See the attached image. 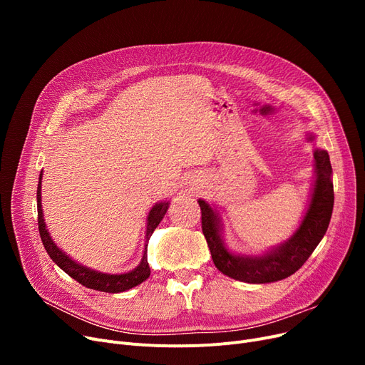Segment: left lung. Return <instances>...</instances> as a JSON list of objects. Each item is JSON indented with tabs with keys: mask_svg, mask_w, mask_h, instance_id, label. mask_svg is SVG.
<instances>
[{
	"mask_svg": "<svg viewBox=\"0 0 365 365\" xmlns=\"http://www.w3.org/2000/svg\"><path fill=\"white\" fill-rule=\"evenodd\" d=\"M314 140V136L308 138ZM315 185L312 198L300 226L294 235L284 244L272 248L263 256H238L227 250L222 241V225L219 213L202 200L201 207L202 234L217 269L238 281L266 284L284 279L299 271L327 232L334 205L331 182V164L327 150L315 149Z\"/></svg>",
	"mask_w": 365,
	"mask_h": 365,
	"instance_id": "8db88e82",
	"label": "left lung"
}]
</instances>
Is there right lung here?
Segmentation results:
<instances>
[{"label":"right lung","instance_id":"1","mask_svg":"<svg viewBox=\"0 0 365 365\" xmlns=\"http://www.w3.org/2000/svg\"><path fill=\"white\" fill-rule=\"evenodd\" d=\"M41 179H43V171L40 175V180H38V189H36V208H38V229H40V237L43 241V245L47 250L48 256L51 257V260L61 267L62 271H65L71 278H73L75 281H78L80 284H83L87 289H93L98 292H105V293H121V292H127L133 287L139 285L140 282H143L146 278H149L150 275V269L148 264V241L150 238V235L155 231V227L160 225V222L163 220L164 215L167 213L168 210V201L167 202H160L152 207V210L149 212L148 216V226H146V244H145V252H143V257L142 262L139 263L138 267H134L133 271L127 272V274H102L98 271L88 269L86 266H81L80 263L73 262L69 256H66L59 247H57L48 231L46 227V222H44V216H43V208H41Z\"/></svg>","mask_w":365,"mask_h":365}]
</instances>
